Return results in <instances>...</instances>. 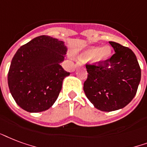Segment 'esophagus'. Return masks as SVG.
I'll return each instance as SVG.
<instances>
[{
  "instance_id": "34e87169",
  "label": "esophagus",
  "mask_w": 147,
  "mask_h": 147,
  "mask_svg": "<svg viewBox=\"0 0 147 147\" xmlns=\"http://www.w3.org/2000/svg\"><path fill=\"white\" fill-rule=\"evenodd\" d=\"M78 67H79V65H78V64H76V65L74 66V69H73V71H75V70H76V69H77V68Z\"/></svg>"
}]
</instances>
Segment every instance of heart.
I'll return each instance as SVG.
<instances>
[{"instance_id": "obj_1", "label": "heart", "mask_w": 147, "mask_h": 147, "mask_svg": "<svg viewBox=\"0 0 147 147\" xmlns=\"http://www.w3.org/2000/svg\"><path fill=\"white\" fill-rule=\"evenodd\" d=\"M111 56V48L108 45H104L100 47H88L80 53L79 57L83 61H91L96 64H100L109 60Z\"/></svg>"}]
</instances>
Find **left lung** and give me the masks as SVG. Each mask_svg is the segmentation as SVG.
Returning a JSON list of instances; mask_svg holds the SVG:
<instances>
[{"mask_svg":"<svg viewBox=\"0 0 147 147\" xmlns=\"http://www.w3.org/2000/svg\"><path fill=\"white\" fill-rule=\"evenodd\" d=\"M115 53L100 65L86 64L84 84L86 97L94 107L110 112L125 107L134 99L141 79L136 55L128 47L109 42Z\"/></svg>","mask_w":147,"mask_h":147,"instance_id":"8db88e82","label":"left lung"}]
</instances>
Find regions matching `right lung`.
<instances>
[{
    "mask_svg": "<svg viewBox=\"0 0 147 147\" xmlns=\"http://www.w3.org/2000/svg\"><path fill=\"white\" fill-rule=\"evenodd\" d=\"M67 47L64 42L42 35L18 49L11 61L7 82L19 107L30 113L48 110L57 100L63 79L61 67Z\"/></svg>",
    "mask_w": 147,
    "mask_h": 147,
    "instance_id": "add662e5",
    "label": "right lung"
}]
</instances>
